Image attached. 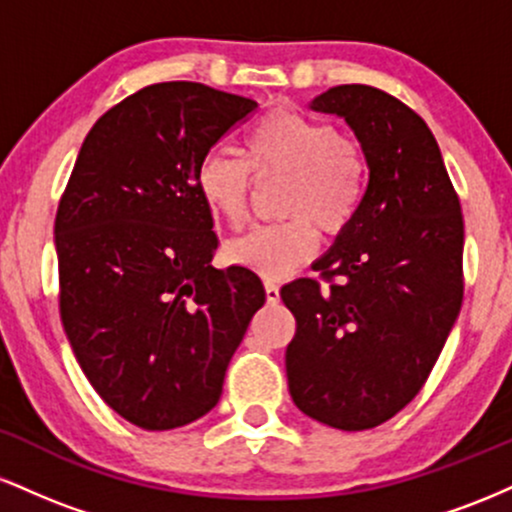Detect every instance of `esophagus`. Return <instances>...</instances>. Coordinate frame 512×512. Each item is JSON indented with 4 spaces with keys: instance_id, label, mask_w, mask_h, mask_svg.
Listing matches in <instances>:
<instances>
[{
    "instance_id": "esophagus-1",
    "label": "esophagus",
    "mask_w": 512,
    "mask_h": 512,
    "mask_svg": "<svg viewBox=\"0 0 512 512\" xmlns=\"http://www.w3.org/2000/svg\"><path fill=\"white\" fill-rule=\"evenodd\" d=\"M264 296H267V303L276 305L279 303V286L272 284V281H267V284H264Z\"/></svg>"
}]
</instances>
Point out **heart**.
<instances>
[{"instance_id":"1","label":"heart","mask_w":512,"mask_h":512,"mask_svg":"<svg viewBox=\"0 0 512 512\" xmlns=\"http://www.w3.org/2000/svg\"><path fill=\"white\" fill-rule=\"evenodd\" d=\"M195 178L204 207L233 228L248 216L252 178H284L276 197V214L284 219L226 245L236 267L276 281L313 257L317 231L337 238L354 223L366 197L368 158L358 139L330 122L276 108L245 137V161L207 154Z\"/></svg>"}]
</instances>
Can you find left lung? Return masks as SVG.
<instances>
[{
  "label": "left lung",
  "mask_w": 512,
  "mask_h": 512,
  "mask_svg": "<svg viewBox=\"0 0 512 512\" xmlns=\"http://www.w3.org/2000/svg\"><path fill=\"white\" fill-rule=\"evenodd\" d=\"M310 108L344 117L368 158L354 223L296 279L286 378L296 407L339 431L385 424L419 395L460 315L464 221L433 132L380 88L334 86Z\"/></svg>",
  "instance_id": "8db88e82"
}]
</instances>
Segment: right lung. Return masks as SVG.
I'll return each instance as SVG.
<instances>
[{
	"label": "right lung",
	"mask_w": 512,
	"mask_h": 512,
	"mask_svg": "<svg viewBox=\"0 0 512 512\" xmlns=\"http://www.w3.org/2000/svg\"><path fill=\"white\" fill-rule=\"evenodd\" d=\"M255 108L195 81L146 86L98 117L57 207L64 332L93 390L144 431L216 407L264 305L255 272L211 267L219 238L195 178Z\"/></svg>",
	"instance_id": "obj_1"
}]
</instances>
